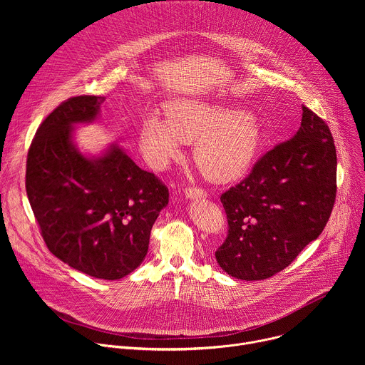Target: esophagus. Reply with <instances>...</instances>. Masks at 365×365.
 <instances>
[{"mask_svg":"<svg viewBox=\"0 0 365 365\" xmlns=\"http://www.w3.org/2000/svg\"><path fill=\"white\" fill-rule=\"evenodd\" d=\"M185 196L186 197H190V199H195V197H206V192L202 189V187H193V186H189L185 189Z\"/></svg>","mask_w":365,"mask_h":365,"instance_id":"1","label":"esophagus"}]
</instances>
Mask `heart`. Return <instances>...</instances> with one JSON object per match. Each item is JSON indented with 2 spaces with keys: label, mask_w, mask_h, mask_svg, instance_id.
Listing matches in <instances>:
<instances>
[{
  "label": "heart",
  "mask_w": 365,
  "mask_h": 365,
  "mask_svg": "<svg viewBox=\"0 0 365 365\" xmlns=\"http://www.w3.org/2000/svg\"><path fill=\"white\" fill-rule=\"evenodd\" d=\"M138 143L147 165L162 170L193 144L192 158L202 175L214 182L241 176L251 165L259 143L254 115L202 102L175 103L168 120L151 114L140 128Z\"/></svg>",
  "instance_id": "obj_1"
}]
</instances>
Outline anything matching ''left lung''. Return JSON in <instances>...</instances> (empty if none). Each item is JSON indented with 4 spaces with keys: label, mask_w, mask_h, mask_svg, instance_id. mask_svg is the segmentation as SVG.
Returning <instances> with one entry per match:
<instances>
[{
    "label": "left lung",
    "mask_w": 365,
    "mask_h": 365,
    "mask_svg": "<svg viewBox=\"0 0 365 365\" xmlns=\"http://www.w3.org/2000/svg\"><path fill=\"white\" fill-rule=\"evenodd\" d=\"M293 138L277 144L221 195L228 235L215 251L224 272L264 280L324 231L336 196V150L327 123L302 107Z\"/></svg>",
    "instance_id": "8db88e82"
}]
</instances>
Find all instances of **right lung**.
<instances>
[{"mask_svg": "<svg viewBox=\"0 0 365 365\" xmlns=\"http://www.w3.org/2000/svg\"><path fill=\"white\" fill-rule=\"evenodd\" d=\"M103 96L69 98L40 124L27 154L26 190L41 237L63 263L95 279L118 280L144 259L168 186L113 144L86 158L72 141Z\"/></svg>", "mask_w": 365, "mask_h": 365, "instance_id": "add662e5", "label": "right lung"}]
</instances>
